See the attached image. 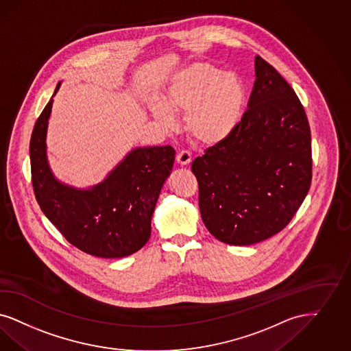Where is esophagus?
Instances as JSON below:
<instances>
[{"label":"esophagus","instance_id":"1","mask_svg":"<svg viewBox=\"0 0 351 351\" xmlns=\"http://www.w3.org/2000/svg\"><path fill=\"white\" fill-rule=\"evenodd\" d=\"M176 160H178V163H179L180 166H186V165H189V163L192 162V156H191L189 152L182 150V152H179V154L176 156Z\"/></svg>","mask_w":351,"mask_h":351}]
</instances>
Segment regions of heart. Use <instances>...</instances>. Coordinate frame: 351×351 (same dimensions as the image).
I'll return each instance as SVG.
<instances>
[{"label": "heart", "mask_w": 351, "mask_h": 351, "mask_svg": "<svg viewBox=\"0 0 351 351\" xmlns=\"http://www.w3.org/2000/svg\"><path fill=\"white\" fill-rule=\"evenodd\" d=\"M245 101V86L236 75L208 63H193L172 77L166 102L156 98L149 109L166 128L176 125L172 109L185 114V130L194 144L215 146L237 127Z\"/></svg>", "instance_id": "b5f03b06"}]
</instances>
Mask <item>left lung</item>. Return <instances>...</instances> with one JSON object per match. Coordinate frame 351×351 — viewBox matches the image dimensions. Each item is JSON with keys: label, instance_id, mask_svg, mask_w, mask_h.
I'll use <instances>...</instances> for the list:
<instances>
[{"label": "left lung", "instance_id": "obj_1", "mask_svg": "<svg viewBox=\"0 0 351 351\" xmlns=\"http://www.w3.org/2000/svg\"><path fill=\"white\" fill-rule=\"evenodd\" d=\"M255 82L230 137L192 163L208 232L230 245H253L284 230L308 193L311 133L287 80L255 57Z\"/></svg>", "mask_w": 351, "mask_h": 351}]
</instances>
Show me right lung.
Returning <instances> with one entry per match:
<instances>
[{"label": "right lung", "instance_id": "1", "mask_svg": "<svg viewBox=\"0 0 351 351\" xmlns=\"http://www.w3.org/2000/svg\"><path fill=\"white\" fill-rule=\"evenodd\" d=\"M29 143L37 204L64 239L86 254L123 258L138 252L152 233L158 197L175 162L172 146L134 147L104 182L86 189L60 182L49 166L47 132L53 97Z\"/></svg>", "mask_w": 351, "mask_h": 351}]
</instances>
